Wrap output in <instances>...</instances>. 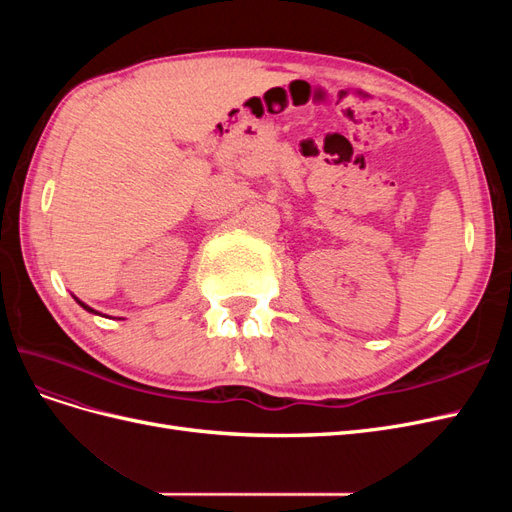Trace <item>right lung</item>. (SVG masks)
Returning a JSON list of instances; mask_svg holds the SVG:
<instances>
[{
  "instance_id": "add662e5",
  "label": "right lung",
  "mask_w": 512,
  "mask_h": 512,
  "mask_svg": "<svg viewBox=\"0 0 512 512\" xmlns=\"http://www.w3.org/2000/svg\"><path fill=\"white\" fill-rule=\"evenodd\" d=\"M74 301H76V303H79V305H81L83 309H87V312H89V314H100V312H98V309H94V307H89V305H85L83 301H79V299H76V297H74ZM100 316H104V314H100ZM119 320H121V318H119Z\"/></svg>"
}]
</instances>
